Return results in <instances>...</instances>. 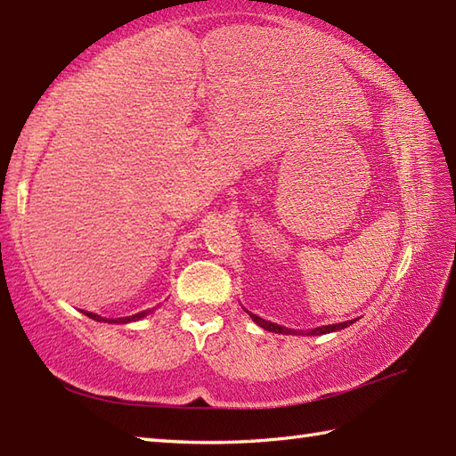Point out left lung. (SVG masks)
<instances>
[{
    "mask_svg": "<svg viewBox=\"0 0 456 456\" xmlns=\"http://www.w3.org/2000/svg\"><path fill=\"white\" fill-rule=\"evenodd\" d=\"M250 317H253V322H256L260 327L263 329H266V331H273V333H282V335H296V331H292V329H286V327H280V325H276V323H270V322H266V319H263V317H258V315H255V314H250ZM351 323H354V319H351V322H343V323H335V325H325V327H317V329H312V331H309L307 335H323V333H331V331H338V329H345L346 325H351Z\"/></svg>",
    "mask_w": 456,
    "mask_h": 456,
    "instance_id": "1",
    "label": "left lung"
}]
</instances>
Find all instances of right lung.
<instances>
[{
	"label": "right lung",
	"mask_w": 456,
	"mask_h": 456,
	"mask_svg": "<svg viewBox=\"0 0 456 456\" xmlns=\"http://www.w3.org/2000/svg\"><path fill=\"white\" fill-rule=\"evenodd\" d=\"M86 314V312H84ZM149 312H141V314H134V315H129V317H119V319H105V317H100V315H95V314H86L88 315L90 319H94V322H110V323H129V322H137V319H141V317H144L147 315Z\"/></svg>",
	"instance_id": "right-lung-1"
}]
</instances>
